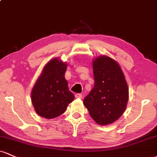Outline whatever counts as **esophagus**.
Wrapping results in <instances>:
<instances>
[{
    "label": "esophagus",
    "instance_id": "obj_1",
    "mask_svg": "<svg viewBox=\"0 0 157 157\" xmlns=\"http://www.w3.org/2000/svg\"><path fill=\"white\" fill-rule=\"evenodd\" d=\"M75 97L79 98V99H82V95L81 94H75Z\"/></svg>",
    "mask_w": 157,
    "mask_h": 157
}]
</instances>
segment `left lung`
Returning a JSON list of instances; mask_svg holds the SVG:
<instances>
[{
  "label": "left lung",
  "mask_w": 157,
  "mask_h": 157,
  "mask_svg": "<svg viewBox=\"0 0 157 157\" xmlns=\"http://www.w3.org/2000/svg\"><path fill=\"white\" fill-rule=\"evenodd\" d=\"M94 86L84 99L90 116L99 125L117 121L125 111L129 88L119 64L105 56L93 61Z\"/></svg>",
  "instance_id": "obj_1"
}]
</instances>
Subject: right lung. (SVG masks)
<instances>
[{"instance_id":"right-lung-1","label":"right lung","mask_w":157,"mask_h":157,"mask_svg":"<svg viewBox=\"0 0 157 157\" xmlns=\"http://www.w3.org/2000/svg\"><path fill=\"white\" fill-rule=\"evenodd\" d=\"M67 64L53 58L44 66L31 91V101L37 114L45 118L63 114L75 96L65 79Z\"/></svg>"}]
</instances>
